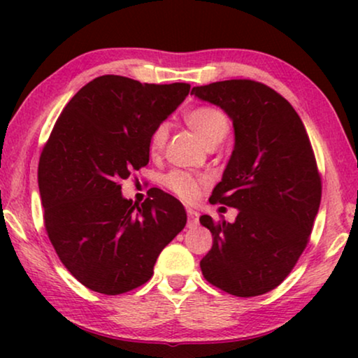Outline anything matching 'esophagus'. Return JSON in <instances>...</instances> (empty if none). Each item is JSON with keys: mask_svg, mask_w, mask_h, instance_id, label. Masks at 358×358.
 Here are the masks:
<instances>
[{"mask_svg": "<svg viewBox=\"0 0 358 358\" xmlns=\"http://www.w3.org/2000/svg\"><path fill=\"white\" fill-rule=\"evenodd\" d=\"M185 212H187V227L189 228L197 227V224H199V213L192 208H187Z\"/></svg>", "mask_w": 358, "mask_h": 358, "instance_id": "1", "label": "esophagus"}]
</instances>
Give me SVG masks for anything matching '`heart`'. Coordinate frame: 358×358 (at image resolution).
Instances as JSON below:
<instances>
[{"label":"heart","mask_w":358,"mask_h":358,"mask_svg":"<svg viewBox=\"0 0 358 358\" xmlns=\"http://www.w3.org/2000/svg\"><path fill=\"white\" fill-rule=\"evenodd\" d=\"M185 125L199 136L205 148L212 150L218 143H222L224 136L228 135L229 122L227 114L215 106H199L189 110L184 115ZM169 129L166 124H158L151 130L148 148L151 155H159L163 151L166 140H168ZM163 185L171 190L176 197L194 202L199 199L202 189L207 185V179L187 173V171L174 169L163 178Z\"/></svg>","instance_id":"1"}]
</instances>
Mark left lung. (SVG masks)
I'll return each mask as SVG.
<instances>
[{"label":"left lung","mask_w":358,"mask_h":358,"mask_svg":"<svg viewBox=\"0 0 358 358\" xmlns=\"http://www.w3.org/2000/svg\"><path fill=\"white\" fill-rule=\"evenodd\" d=\"M234 127V150L210 202L238 208L234 223H200L213 244L200 261L205 280L234 296H257L285 280L310 241L321 174L305 125L285 97L252 80L195 86Z\"/></svg>","instance_id":"left-lung-1"}]
</instances>
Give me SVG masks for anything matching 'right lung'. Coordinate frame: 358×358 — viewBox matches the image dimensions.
I'll return each mask as SVG.
<instances>
[{"instance_id": "obj_1", "label": "right lung", "mask_w": 358, "mask_h": 358, "mask_svg": "<svg viewBox=\"0 0 358 358\" xmlns=\"http://www.w3.org/2000/svg\"><path fill=\"white\" fill-rule=\"evenodd\" d=\"M189 91L187 83L104 75L83 86L53 125L37 171L43 224L63 266L92 292L120 295L143 285L185 227L173 195L156 189L134 205L120 182L148 164L151 130Z\"/></svg>"}]
</instances>
